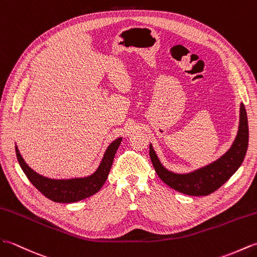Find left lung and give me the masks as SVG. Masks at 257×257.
Here are the masks:
<instances>
[{
    "label": "left lung",
    "instance_id": "obj_1",
    "mask_svg": "<svg viewBox=\"0 0 257 257\" xmlns=\"http://www.w3.org/2000/svg\"><path fill=\"white\" fill-rule=\"evenodd\" d=\"M248 146V124L246 110L240 106L238 130L231 147L216 161L189 173H175L162 164L157 154L150 144V156L159 178L173 189L189 196H208L231 178L240 168Z\"/></svg>",
    "mask_w": 257,
    "mask_h": 257
}]
</instances>
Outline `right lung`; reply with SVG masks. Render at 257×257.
<instances>
[{
  "label": "right lung",
  "mask_w": 257,
  "mask_h": 257,
  "mask_svg": "<svg viewBox=\"0 0 257 257\" xmlns=\"http://www.w3.org/2000/svg\"><path fill=\"white\" fill-rule=\"evenodd\" d=\"M123 138L114 140L106 147L101 162L92 174L83 177L56 179L48 178L32 169L22 157L19 147L15 145V152L20 166L32 184L51 201L60 203H72L83 200L98 192L107 178L113 164L114 156Z\"/></svg>",
  "instance_id": "obj_1"
}]
</instances>
